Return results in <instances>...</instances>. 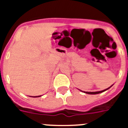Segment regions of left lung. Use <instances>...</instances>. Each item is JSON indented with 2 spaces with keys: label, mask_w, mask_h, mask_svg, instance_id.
<instances>
[{
  "label": "left lung",
  "mask_w": 128,
  "mask_h": 128,
  "mask_svg": "<svg viewBox=\"0 0 128 128\" xmlns=\"http://www.w3.org/2000/svg\"><path fill=\"white\" fill-rule=\"evenodd\" d=\"M113 85H112L111 86H110L109 88L105 89V90H102V91H99V92H84V93L88 94H98L102 93V92H104V91H106V90H108V89H109L110 88H111V87Z\"/></svg>",
  "instance_id": "obj_1"
}]
</instances>
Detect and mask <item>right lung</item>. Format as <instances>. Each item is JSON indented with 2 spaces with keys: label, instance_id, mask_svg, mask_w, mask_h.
<instances>
[{
  "label": "right lung",
  "instance_id": "add662e5",
  "mask_svg": "<svg viewBox=\"0 0 128 128\" xmlns=\"http://www.w3.org/2000/svg\"><path fill=\"white\" fill-rule=\"evenodd\" d=\"M41 96H34V98H37V97H40ZM30 97H31V96H30Z\"/></svg>",
  "mask_w": 128,
  "mask_h": 128
}]
</instances>
